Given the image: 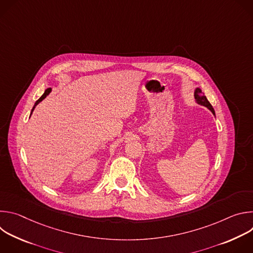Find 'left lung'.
<instances>
[{
    "instance_id": "left-lung-1",
    "label": "left lung",
    "mask_w": 253,
    "mask_h": 253,
    "mask_svg": "<svg viewBox=\"0 0 253 253\" xmlns=\"http://www.w3.org/2000/svg\"><path fill=\"white\" fill-rule=\"evenodd\" d=\"M194 98H195V102H196L197 104L206 107L207 109H209V110L212 112V114L215 116V111H214V109H213V107L211 106V104H210L209 101L207 100V98H206V96L204 95V93H201V89H200L199 87L195 88V90H194Z\"/></svg>"
}]
</instances>
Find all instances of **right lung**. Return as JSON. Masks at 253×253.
Instances as JSON below:
<instances>
[{
    "mask_svg": "<svg viewBox=\"0 0 253 253\" xmlns=\"http://www.w3.org/2000/svg\"><path fill=\"white\" fill-rule=\"evenodd\" d=\"M51 91H52V88H47V89L45 90L44 94H43V95H42V96H41V97H40V98H39L37 101H36V103H35V105H34V107H33V109H32V111H31V115H32L33 111L35 110L36 106H37V105H38L40 102H42V101H43V100H44V99H45V98H46V97H47V96H48V95L51 93ZM31 115H30V116H31Z\"/></svg>",
    "mask_w": 253,
    "mask_h": 253,
    "instance_id": "obj_1",
    "label": "right lung"
}]
</instances>
